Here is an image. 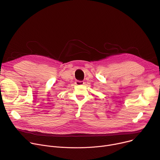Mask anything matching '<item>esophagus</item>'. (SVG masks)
I'll list each match as a JSON object with an SVG mask.
<instances>
[{
	"instance_id": "obj_1",
	"label": "esophagus",
	"mask_w": 160,
	"mask_h": 160,
	"mask_svg": "<svg viewBox=\"0 0 160 160\" xmlns=\"http://www.w3.org/2000/svg\"><path fill=\"white\" fill-rule=\"evenodd\" d=\"M75 84L78 86H80V85H83L84 84V82L83 81H76Z\"/></svg>"
}]
</instances>
